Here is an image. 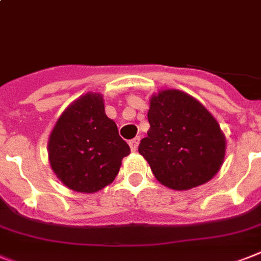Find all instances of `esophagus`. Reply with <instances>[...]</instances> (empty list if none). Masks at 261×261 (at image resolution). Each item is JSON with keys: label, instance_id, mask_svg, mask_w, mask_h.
<instances>
[{"label": "esophagus", "instance_id": "esophagus-1", "mask_svg": "<svg viewBox=\"0 0 261 261\" xmlns=\"http://www.w3.org/2000/svg\"><path fill=\"white\" fill-rule=\"evenodd\" d=\"M139 141H141V138L137 137V138H134V139H131V141L128 142V145H130V147H131V151H137L138 146H139Z\"/></svg>", "mask_w": 261, "mask_h": 261}]
</instances>
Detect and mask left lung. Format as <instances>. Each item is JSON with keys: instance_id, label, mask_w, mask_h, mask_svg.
<instances>
[{"instance_id": "obj_1", "label": "left lung", "mask_w": 261, "mask_h": 261, "mask_svg": "<svg viewBox=\"0 0 261 261\" xmlns=\"http://www.w3.org/2000/svg\"><path fill=\"white\" fill-rule=\"evenodd\" d=\"M147 119L150 130L138 151L162 185L188 190L215 177L225 155V138L200 101L178 90L161 91L150 100Z\"/></svg>"}]
</instances>
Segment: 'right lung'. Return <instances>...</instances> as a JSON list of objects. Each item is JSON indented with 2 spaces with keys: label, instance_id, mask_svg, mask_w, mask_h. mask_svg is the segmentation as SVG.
<instances>
[{
  "label": "right lung",
  "instance_id": "1",
  "mask_svg": "<svg viewBox=\"0 0 261 261\" xmlns=\"http://www.w3.org/2000/svg\"><path fill=\"white\" fill-rule=\"evenodd\" d=\"M52 170L67 188L95 193L115 179L130 147L107 118L100 94L79 97L59 118L48 142Z\"/></svg>",
  "mask_w": 261,
  "mask_h": 261
}]
</instances>
